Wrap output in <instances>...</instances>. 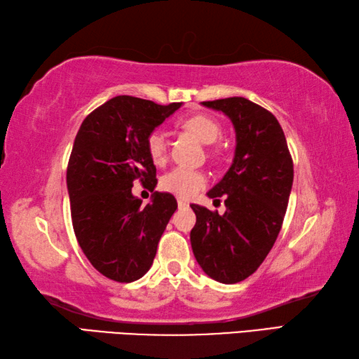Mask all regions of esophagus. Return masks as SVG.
Instances as JSON below:
<instances>
[{
  "mask_svg": "<svg viewBox=\"0 0 359 359\" xmlns=\"http://www.w3.org/2000/svg\"><path fill=\"white\" fill-rule=\"evenodd\" d=\"M177 205H179V208H187V207H188V202L179 199V201H177Z\"/></svg>",
  "mask_w": 359,
  "mask_h": 359,
  "instance_id": "esophagus-1",
  "label": "esophagus"
}]
</instances>
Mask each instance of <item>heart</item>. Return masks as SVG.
I'll return each mask as SVG.
<instances>
[{
    "mask_svg": "<svg viewBox=\"0 0 359 359\" xmlns=\"http://www.w3.org/2000/svg\"><path fill=\"white\" fill-rule=\"evenodd\" d=\"M179 126L190 132L191 135L204 142V144H213L215 141L219 140L221 127L219 123L210 116L196 114L185 117L179 121ZM146 149L149 157L155 163H163L166 160V138L160 130H154L147 135ZM207 184V177L204 172L196 171V169L188 168H174L168 174L163 175L161 188L169 193L175 194L182 199H190Z\"/></svg>",
    "mask_w": 359,
    "mask_h": 359,
    "instance_id": "obj_1",
    "label": "heart"
}]
</instances>
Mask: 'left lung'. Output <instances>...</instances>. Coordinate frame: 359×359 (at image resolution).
Returning a JSON list of instances; mask_svg holds the SVG:
<instances>
[{
    "label": "left lung",
    "instance_id": "left-lung-1",
    "mask_svg": "<svg viewBox=\"0 0 359 359\" xmlns=\"http://www.w3.org/2000/svg\"><path fill=\"white\" fill-rule=\"evenodd\" d=\"M202 105L223 111L236 128V154L224 177L207 193L224 198L219 215L191 204L196 224L190 240L205 275L223 284L251 276L281 231L293 184V161L275 116L245 97Z\"/></svg>",
    "mask_w": 359,
    "mask_h": 359
}]
</instances>
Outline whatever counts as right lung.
<instances>
[{
  "label": "right lung",
  "mask_w": 359,
  "mask_h": 359,
  "mask_svg": "<svg viewBox=\"0 0 359 359\" xmlns=\"http://www.w3.org/2000/svg\"><path fill=\"white\" fill-rule=\"evenodd\" d=\"M180 107L117 95L94 109L76 133L67 165L72 224L84 256L113 281L146 275L177 208L172 194L160 191L141 206L131 187L135 180L151 191L157 185L146 138Z\"/></svg>",
  "instance_id": "1"
}]
</instances>
